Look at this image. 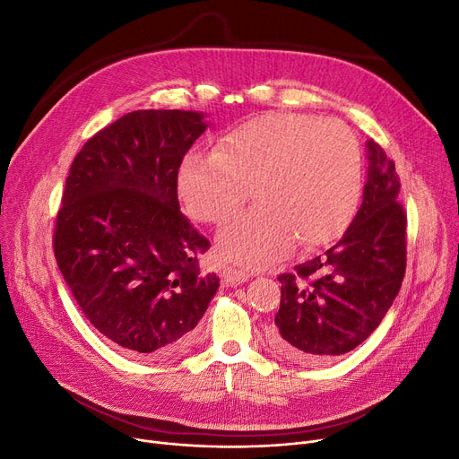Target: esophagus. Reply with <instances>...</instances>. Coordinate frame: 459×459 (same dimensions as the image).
<instances>
[{"label": "esophagus", "mask_w": 459, "mask_h": 459, "mask_svg": "<svg viewBox=\"0 0 459 459\" xmlns=\"http://www.w3.org/2000/svg\"><path fill=\"white\" fill-rule=\"evenodd\" d=\"M221 279H223V282L227 286H236V284L246 282L249 279V275L246 272H242V270H236V268H229L227 266V268L221 270Z\"/></svg>", "instance_id": "esophagus-1"}]
</instances>
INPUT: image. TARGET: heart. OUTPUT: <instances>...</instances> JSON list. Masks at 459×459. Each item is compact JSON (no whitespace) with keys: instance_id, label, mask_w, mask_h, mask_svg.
Masks as SVG:
<instances>
[{"instance_id":"obj_1","label":"heart","mask_w":459,"mask_h":459,"mask_svg":"<svg viewBox=\"0 0 459 459\" xmlns=\"http://www.w3.org/2000/svg\"><path fill=\"white\" fill-rule=\"evenodd\" d=\"M260 206L217 234V253L262 268L339 238L359 206L363 163L353 132L336 120L270 113L223 135L215 151L193 149L178 169V193L199 221L223 223L249 199Z\"/></svg>"}]
</instances>
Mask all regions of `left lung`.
<instances>
[{
    "instance_id": "1",
    "label": "left lung",
    "mask_w": 459,
    "mask_h": 459,
    "mask_svg": "<svg viewBox=\"0 0 459 459\" xmlns=\"http://www.w3.org/2000/svg\"><path fill=\"white\" fill-rule=\"evenodd\" d=\"M363 203L324 256L281 275L270 344L294 363H324L365 342L391 308L405 273V213L394 163L367 141Z\"/></svg>"
}]
</instances>
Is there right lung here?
Returning a JSON list of instances; mask_svg holds the SVG:
<instances>
[{"label":"right lung","mask_w":459,"mask_h":459,"mask_svg":"<svg viewBox=\"0 0 459 459\" xmlns=\"http://www.w3.org/2000/svg\"><path fill=\"white\" fill-rule=\"evenodd\" d=\"M201 111L139 109L92 135L72 161L57 213V266L85 318L134 357H173L220 288L210 247L180 212L178 169Z\"/></svg>","instance_id":"1"}]
</instances>
